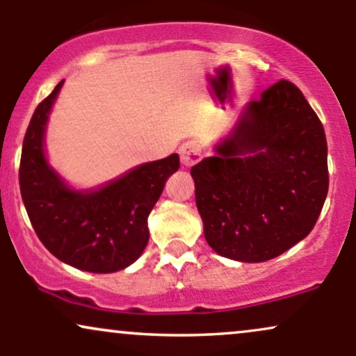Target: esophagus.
I'll use <instances>...</instances> for the list:
<instances>
[{
	"label": "esophagus",
	"instance_id": "esophagus-1",
	"mask_svg": "<svg viewBox=\"0 0 356 356\" xmlns=\"http://www.w3.org/2000/svg\"><path fill=\"white\" fill-rule=\"evenodd\" d=\"M179 154H181V162L184 167H192L202 159L201 145L194 140H189L186 142V144H182Z\"/></svg>",
	"mask_w": 356,
	"mask_h": 356
}]
</instances>
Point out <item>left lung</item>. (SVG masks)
<instances>
[{"instance_id":"1","label":"left lung","mask_w":356,"mask_h":356,"mask_svg":"<svg viewBox=\"0 0 356 356\" xmlns=\"http://www.w3.org/2000/svg\"><path fill=\"white\" fill-rule=\"evenodd\" d=\"M216 152L191 175L204 236L218 254L261 263L312 232L328 194V147L295 83L264 90Z\"/></svg>"}]
</instances>
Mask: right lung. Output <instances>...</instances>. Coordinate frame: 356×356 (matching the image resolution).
Segmentation results:
<instances>
[{"label":"right lung","instance_id":"add662e5","mask_svg":"<svg viewBox=\"0 0 356 356\" xmlns=\"http://www.w3.org/2000/svg\"><path fill=\"white\" fill-rule=\"evenodd\" d=\"M63 80L35 110L24 134L19 191L28 218L43 246L73 268L113 273L132 264L149 243L147 218L179 155L149 162L99 191L68 189L47 164L43 134Z\"/></svg>","mask_w":356,"mask_h":356}]
</instances>
